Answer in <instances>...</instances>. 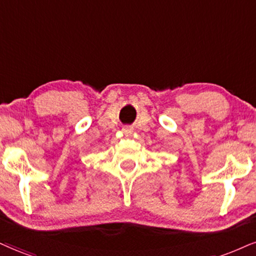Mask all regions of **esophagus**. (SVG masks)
Wrapping results in <instances>:
<instances>
[{
	"mask_svg": "<svg viewBox=\"0 0 256 256\" xmlns=\"http://www.w3.org/2000/svg\"><path fill=\"white\" fill-rule=\"evenodd\" d=\"M123 132H124V133H130V132H132V129L130 128H123Z\"/></svg>",
	"mask_w": 256,
	"mask_h": 256,
	"instance_id": "obj_1",
	"label": "esophagus"
}]
</instances>
